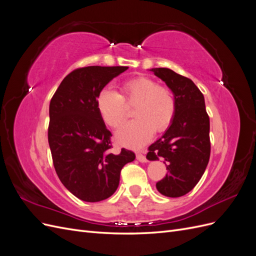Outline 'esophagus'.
<instances>
[{"instance_id":"34e87169","label":"esophagus","mask_w":256,"mask_h":256,"mask_svg":"<svg viewBox=\"0 0 256 256\" xmlns=\"http://www.w3.org/2000/svg\"><path fill=\"white\" fill-rule=\"evenodd\" d=\"M136 159L140 161V162H146L147 161L146 157L144 156V154H136Z\"/></svg>"}]
</instances>
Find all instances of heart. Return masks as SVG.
Wrapping results in <instances>:
<instances>
[{
    "instance_id": "1",
    "label": "heart",
    "mask_w": 256,
    "mask_h": 256,
    "mask_svg": "<svg viewBox=\"0 0 256 256\" xmlns=\"http://www.w3.org/2000/svg\"><path fill=\"white\" fill-rule=\"evenodd\" d=\"M128 106H134L136 120L120 129L116 138L127 146H141L150 140L154 131H166L174 120L176 102L171 90L158 85L146 76L130 79L120 86V95L102 88L96 97L97 110L104 122L118 128L128 118Z\"/></svg>"
}]
</instances>
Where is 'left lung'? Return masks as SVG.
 Instances as JSON below:
<instances>
[{
    "instance_id": "obj_1",
    "label": "left lung",
    "mask_w": 256,
    "mask_h": 256,
    "mask_svg": "<svg viewBox=\"0 0 256 256\" xmlns=\"http://www.w3.org/2000/svg\"><path fill=\"white\" fill-rule=\"evenodd\" d=\"M150 70L173 92L176 112L166 134L148 147L146 158L164 160L168 173L156 188L166 196L180 198L196 187L208 164L209 116L202 92L192 80L168 68Z\"/></svg>"
}]
</instances>
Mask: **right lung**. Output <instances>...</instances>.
Instances as JSON below:
<instances>
[{
    "label": "right lung",
    "instance_id": "right-lung-1",
    "mask_svg": "<svg viewBox=\"0 0 256 256\" xmlns=\"http://www.w3.org/2000/svg\"><path fill=\"white\" fill-rule=\"evenodd\" d=\"M126 66H88L67 74L51 98L48 141L53 166L65 187L85 202L110 198L134 152H111L112 134L96 106L98 92Z\"/></svg>",
    "mask_w": 256,
    "mask_h": 256
}]
</instances>
